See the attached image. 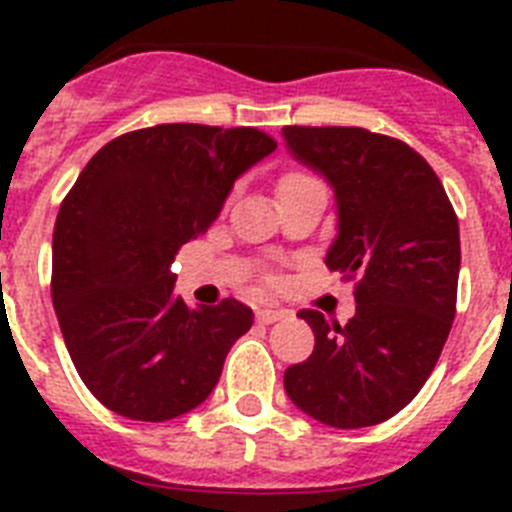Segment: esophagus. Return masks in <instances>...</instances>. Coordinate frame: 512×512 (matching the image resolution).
Returning a JSON list of instances; mask_svg holds the SVG:
<instances>
[{
    "label": "esophagus",
    "mask_w": 512,
    "mask_h": 512,
    "mask_svg": "<svg viewBox=\"0 0 512 512\" xmlns=\"http://www.w3.org/2000/svg\"><path fill=\"white\" fill-rule=\"evenodd\" d=\"M284 318L282 310H271V307H261V310H256V320H259L261 325H269V323H277V320Z\"/></svg>",
    "instance_id": "esophagus-1"
}]
</instances>
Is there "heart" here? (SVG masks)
Here are the masks:
<instances>
[{
    "label": "heart",
    "mask_w": 512,
    "mask_h": 512,
    "mask_svg": "<svg viewBox=\"0 0 512 512\" xmlns=\"http://www.w3.org/2000/svg\"><path fill=\"white\" fill-rule=\"evenodd\" d=\"M307 179H312V176H310V174H305V171H289V174H284L282 179H279V187H284V184L307 182Z\"/></svg>",
    "instance_id": "obj_1"
}]
</instances>
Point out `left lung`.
<instances>
[{
	"mask_svg": "<svg viewBox=\"0 0 512 512\" xmlns=\"http://www.w3.org/2000/svg\"><path fill=\"white\" fill-rule=\"evenodd\" d=\"M297 161L336 192L338 235L325 264L354 279L346 325L300 310L315 333L310 359L284 372L302 413L366 428L420 392L449 338L459 284V220L436 171L402 140L364 128H282Z\"/></svg>",
	"mask_w": 512,
	"mask_h": 512,
	"instance_id": "left-lung-1",
	"label": "left lung"
}]
</instances>
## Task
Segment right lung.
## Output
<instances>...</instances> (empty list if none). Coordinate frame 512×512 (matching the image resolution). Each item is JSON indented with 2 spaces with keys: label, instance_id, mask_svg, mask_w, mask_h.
Wrapping results in <instances>:
<instances>
[{
  "label": "right lung",
  "instance_id": "obj_1",
  "mask_svg": "<svg viewBox=\"0 0 512 512\" xmlns=\"http://www.w3.org/2000/svg\"><path fill=\"white\" fill-rule=\"evenodd\" d=\"M274 148L256 128L171 122L110 140L84 166L53 228L51 297L104 408L161 423L207 400L253 312L233 297L192 310L174 295L171 264Z\"/></svg>",
  "mask_w": 512,
  "mask_h": 512
}]
</instances>
